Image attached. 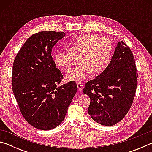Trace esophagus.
<instances>
[{
  "label": "esophagus",
  "mask_w": 152,
  "mask_h": 152,
  "mask_svg": "<svg viewBox=\"0 0 152 152\" xmlns=\"http://www.w3.org/2000/svg\"><path fill=\"white\" fill-rule=\"evenodd\" d=\"M77 87H78V89L80 92H81L82 91L83 86H82V84L80 83V82H78V83L77 84Z\"/></svg>",
  "instance_id": "34e87169"
}]
</instances>
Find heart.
<instances>
[{"label": "heart", "instance_id": "heart-1", "mask_svg": "<svg viewBox=\"0 0 152 152\" xmlns=\"http://www.w3.org/2000/svg\"><path fill=\"white\" fill-rule=\"evenodd\" d=\"M113 52V45L109 38L96 35L79 36L69 46V51H58L53 56L56 66L70 69L79 58L80 65L66 74L68 80L81 82L91 73L101 74L106 70Z\"/></svg>", "mask_w": 152, "mask_h": 152}]
</instances>
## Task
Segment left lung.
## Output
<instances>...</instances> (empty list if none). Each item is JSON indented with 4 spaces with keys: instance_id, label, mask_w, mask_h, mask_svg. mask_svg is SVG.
<instances>
[{
    "instance_id": "8db88e82",
    "label": "left lung",
    "mask_w": 152,
    "mask_h": 152,
    "mask_svg": "<svg viewBox=\"0 0 152 152\" xmlns=\"http://www.w3.org/2000/svg\"><path fill=\"white\" fill-rule=\"evenodd\" d=\"M137 77L132 51L123 42H118L106 70L83 89L91 99L88 112L92 119L105 126L121 121L133 103Z\"/></svg>"
}]
</instances>
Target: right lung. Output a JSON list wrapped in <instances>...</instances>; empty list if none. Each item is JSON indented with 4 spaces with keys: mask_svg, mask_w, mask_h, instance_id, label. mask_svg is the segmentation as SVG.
<instances>
[{
    "mask_svg": "<svg viewBox=\"0 0 152 152\" xmlns=\"http://www.w3.org/2000/svg\"><path fill=\"white\" fill-rule=\"evenodd\" d=\"M65 35L49 31L31 35L12 66V91L20 112L31 125L41 130L53 129L63 121L77 92L74 81L58 86L63 76L51 57L53 47Z\"/></svg>",
    "mask_w": 152,
    "mask_h": 152,
    "instance_id": "right-lung-1",
    "label": "right lung"
}]
</instances>
